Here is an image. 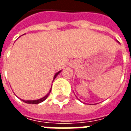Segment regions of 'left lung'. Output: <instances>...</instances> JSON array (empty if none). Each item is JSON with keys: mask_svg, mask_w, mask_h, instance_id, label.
I'll list each match as a JSON object with an SVG mask.
<instances>
[{"mask_svg": "<svg viewBox=\"0 0 131 131\" xmlns=\"http://www.w3.org/2000/svg\"><path fill=\"white\" fill-rule=\"evenodd\" d=\"M116 42H117V43H119V42H118V40H116Z\"/></svg>", "mask_w": 131, "mask_h": 131, "instance_id": "8db88e82", "label": "left lung"}]
</instances>
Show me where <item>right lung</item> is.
<instances>
[{
	"label": "right lung",
	"mask_w": 131,
	"mask_h": 131,
	"mask_svg": "<svg viewBox=\"0 0 131 131\" xmlns=\"http://www.w3.org/2000/svg\"><path fill=\"white\" fill-rule=\"evenodd\" d=\"M61 71H62V70H60V71H59L58 72H57L56 74H54V77H53V81H54V79L57 77V75L60 74ZM53 81H52V82H53ZM50 91H51V88H50V91L48 92V93H47V95H46L45 96L43 97L42 98L38 99V100H21V99H20V100H21V101H23L24 102H25V103H27V104H39V103L42 102H43L44 100H46V99H47V97H48L49 94L50 93Z\"/></svg>",
	"instance_id": "obj_1"
}]
</instances>
